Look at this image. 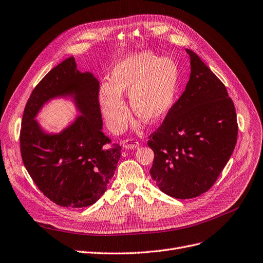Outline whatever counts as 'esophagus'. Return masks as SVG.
Segmentation results:
<instances>
[{"label": "esophagus", "instance_id": "obj_1", "mask_svg": "<svg viewBox=\"0 0 263 263\" xmlns=\"http://www.w3.org/2000/svg\"><path fill=\"white\" fill-rule=\"evenodd\" d=\"M122 146L125 149H133V148H138L140 146V143L136 141L135 139H125L122 142Z\"/></svg>", "mask_w": 263, "mask_h": 263}]
</instances>
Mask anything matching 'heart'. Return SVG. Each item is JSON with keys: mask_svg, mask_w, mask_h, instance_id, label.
I'll return each mask as SVG.
<instances>
[{"mask_svg": "<svg viewBox=\"0 0 263 263\" xmlns=\"http://www.w3.org/2000/svg\"><path fill=\"white\" fill-rule=\"evenodd\" d=\"M177 75V65L172 59L147 51L121 60L114 68L109 84L100 88V105L108 127L118 132L127 123L129 110L123 95H129L136 116L149 123L159 120L172 104Z\"/></svg>", "mask_w": 263, "mask_h": 263, "instance_id": "b5f03b06", "label": "heart"}]
</instances>
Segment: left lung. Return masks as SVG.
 I'll use <instances>...</instances> for the list:
<instances>
[{
	"label": "left lung",
	"instance_id": "1",
	"mask_svg": "<svg viewBox=\"0 0 263 263\" xmlns=\"http://www.w3.org/2000/svg\"><path fill=\"white\" fill-rule=\"evenodd\" d=\"M186 89L148 138L151 175L167 196L191 199L209 191L234 151L237 120L226 86L197 53Z\"/></svg>",
	"mask_w": 263,
	"mask_h": 263
}]
</instances>
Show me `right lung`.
<instances>
[{"mask_svg":"<svg viewBox=\"0 0 263 263\" xmlns=\"http://www.w3.org/2000/svg\"><path fill=\"white\" fill-rule=\"evenodd\" d=\"M100 83L76 68L74 57L54 66L33 89L22 116L20 152L24 164L45 197L62 208H86L106 190L117 168L121 146L102 132ZM74 96L82 112L59 135H46L33 119L52 97Z\"/></svg>","mask_w":263,"mask_h":263,"instance_id":"add662e5","label":"right lung"}]
</instances>
